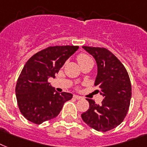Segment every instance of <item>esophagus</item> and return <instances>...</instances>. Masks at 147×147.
I'll return each instance as SVG.
<instances>
[{"mask_svg":"<svg viewBox=\"0 0 147 147\" xmlns=\"http://www.w3.org/2000/svg\"><path fill=\"white\" fill-rule=\"evenodd\" d=\"M74 98L76 99V100H80V99H82V97L80 96H77V95H74Z\"/></svg>","mask_w":147,"mask_h":147,"instance_id":"obj_1","label":"esophagus"}]
</instances>
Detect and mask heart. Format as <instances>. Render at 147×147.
<instances>
[{
  "instance_id": "1",
  "label": "heart",
  "mask_w": 147,
  "mask_h": 147,
  "mask_svg": "<svg viewBox=\"0 0 147 147\" xmlns=\"http://www.w3.org/2000/svg\"><path fill=\"white\" fill-rule=\"evenodd\" d=\"M77 61H78L80 66L86 64V63H92L94 65V61H93V60L89 56L86 55L84 53H81V54H80L77 57Z\"/></svg>"
}]
</instances>
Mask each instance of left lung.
Returning a JSON list of instances; mask_svg holds the SVG:
<instances>
[{"mask_svg":"<svg viewBox=\"0 0 147 147\" xmlns=\"http://www.w3.org/2000/svg\"><path fill=\"white\" fill-rule=\"evenodd\" d=\"M95 59L97 66L94 86L103 96L101 104L86 99L90 107L81 114L84 122L97 131L117 127L124 120L131 99V84L126 68L114 54L103 47H82Z\"/></svg>","mask_w":147,"mask_h":147,"instance_id":"left-lung-1","label":"left lung"}]
</instances>
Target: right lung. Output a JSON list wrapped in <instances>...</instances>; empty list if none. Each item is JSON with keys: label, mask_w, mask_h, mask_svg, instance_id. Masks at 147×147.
I'll return each mask as SVG.
<instances>
[{"label": "right lung", "mask_w": 147, "mask_h": 147, "mask_svg": "<svg viewBox=\"0 0 147 147\" xmlns=\"http://www.w3.org/2000/svg\"><path fill=\"white\" fill-rule=\"evenodd\" d=\"M78 46H54L42 50L27 61L18 77L16 96L20 113L30 122L40 124L53 119L73 94L55 90L48 83L55 77Z\"/></svg>", "instance_id": "obj_1"}]
</instances>
